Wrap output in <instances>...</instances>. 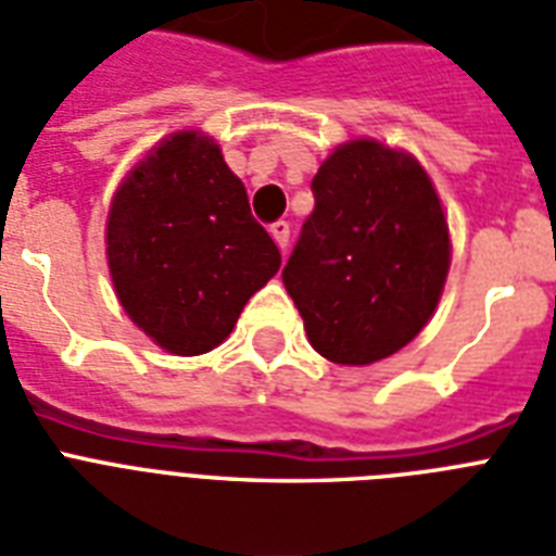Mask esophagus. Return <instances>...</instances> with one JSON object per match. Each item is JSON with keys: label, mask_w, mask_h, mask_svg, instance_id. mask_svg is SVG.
Returning <instances> with one entry per match:
<instances>
[{"label": "esophagus", "mask_w": 556, "mask_h": 556, "mask_svg": "<svg viewBox=\"0 0 556 556\" xmlns=\"http://www.w3.org/2000/svg\"><path fill=\"white\" fill-rule=\"evenodd\" d=\"M269 235H273L275 243H278L283 255H287V247H290V224H287V220H275V224H269Z\"/></svg>", "instance_id": "1"}]
</instances>
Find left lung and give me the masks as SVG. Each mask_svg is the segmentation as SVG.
<instances>
[{
	"label": "left lung",
	"instance_id": "8db88e82",
	"mask_svg": "<svg viewBox=\"0 0 556 556\" xmlns=\"http://www.w3.org/2000/svg\"><path fill=\"white\" fill-rule=\"evenodd\" d=\"M313 198L281 273L309 344L336 364L388 358L419 336L445 287L437 189L410 154L353 140L324 160Z\"/></svg>",
	"mask_w": 556,
	"mask_h": 556
}]
</instances>
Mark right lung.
Returning a JSON list of instances; mask_svg holds the SVG:
<instances>
[{"label":"right lung","mask_w":556,"mask_h":556,"mask_svg":"<svg viewBox=\"0 0 556 556\" xmlns=\"http://www.w3.org/2000/svg\"><path fill=\"white\" fill-rule=\"evenodd\" d=\"M105 241L123 309L175 355L217 348L281 266L243 184L198 131L163 140L126 177Z\"/></svg>","instance_id":"1"}]
</instances>
